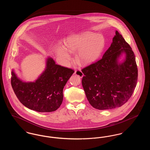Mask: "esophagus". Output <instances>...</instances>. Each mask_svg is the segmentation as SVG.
Instances as JSON below:
<instances>
[{"instance_id": "1", "label": "esophagus", "mask_w": 150, "mask_h": 150, "mask_svg": "<svg viewBox=\"0 0 150 150\" xmlns=\"http://www.w3.org/2000/svg\"><path fill=\"white\" fill-rule=\"evenodd\" d=\"M75 74L79 76H80V78H82L83 76V73L81 72V71L80 70H75V72H74Z\"/></svg>"}]
</instances>
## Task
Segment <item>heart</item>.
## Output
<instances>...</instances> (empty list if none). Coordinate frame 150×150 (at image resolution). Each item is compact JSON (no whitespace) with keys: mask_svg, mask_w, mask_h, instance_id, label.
<instances>
[{"mask_svg":"<svg viewBox=\"0 0 150 150\" xmlns=\"http://www.w3.org/2000/svg\"><path fill=\"white\" fill-rule=\"evenodd\" d=\"M105 46V40L102 35L92 32H84L73 36L66 42V47L71 52L78 50L76 61L82 66L91 64L97 61L102 54ZM57 54L64 60L70 61V53L64 48H58Z\"/></svg>","mask_w":150,"mask_h":150,"instance_id":"heart-1","label":"heart"}]
</instances>
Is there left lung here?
Here are the masks:
<instances>
[{
	"label": "left lung",
	"mask_w": 150,
	"mask_h": 150,
	"mask_svg": "<svg viewBox=\"0 0 150 150\" xmlns=\"http://www.w3.org/2000/svg\"><path fill=\"white\" fill-rule=\"evenodd\" d=\"M102 58L81 70L82 86L89 103L98 110L121 107L136 88L138 69L130 46L117 31ZM124 53L121 63L118 59Z\"/></svg>",
	"instance_id": "left-lung-1"
}]
</instances>
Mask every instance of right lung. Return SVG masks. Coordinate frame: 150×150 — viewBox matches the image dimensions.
Returning a JSON list of instances; mask_svg holds the SVG:
<instances>
[{
  "label": "right lung",
  "mask_w": 150,
  "mask_h": 150,
  "mask_svg": "<svg viewBox=\"0 0 150 150\" xmlns=\"http://www.w3.org/2000/svg\"><path fill=\"white\" fill-rule=\"evenodd\" d=\"M74 71L56 64L48 57L46 68L34 82H24L12 71L11 85L17 98L29 109L40 112L57 110L63 100V89Z\"/></svg>",
  "instance_id": "right-lung-1"
}]
</instances>
